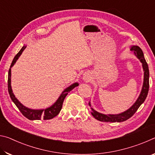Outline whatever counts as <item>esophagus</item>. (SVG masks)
Segmentation results:
<instances>
[{"label":"esophagus","instance_id":"1","mask_svg":"<svg viewBox=\"0 0 155 155\" xmlns=\"http://www.w3.org/2000/svg\"><path fill=\"white\" fill-rule=\"evenodd\" d=\"M91 79V77L90 74H84L83 76V80H84L85 81H89Z\"/></svg>","mask_w":155,"mask_h":155}]
</instances>
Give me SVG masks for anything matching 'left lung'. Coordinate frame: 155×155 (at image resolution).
<instances>
[{
    "instance_id": "1",
    "label": "left lung",
    "mask_w": 155,
    "mask_h": 155,
    "mask_svg": "<svg viewBox=\"0 0 155 155\" xmlns=\"http://www.w3.org/2000/svg\"><path fill=\"white\" fill-rule=\"evenodd\" d=\"M130 50L133 52L136 57L142 64L143 70V82L140 96H138L135 103L129 109L118 114H102V113H99L91 107V103L90 102L89 105L90 107L91 115L94 117V118L99 120V121L106 122H121L126 121V120L129 119L130 117H132L134 115L135 113L139 109V107L141 106V104L145 101L147 95H148L149 90V69L148 64H147L146 59L144 58L143 51L138 46L135 45L130 46Z\"/></svg>"
}]
</instances>
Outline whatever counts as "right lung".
<instances>
[{
    "label": "right lung",
    "mask_w": 155,
    "mask_h": 155,
    "mask_svg": "<svg viewBox=\"0 0 155 155\" xmlns=\"http://www.w3.org/2000/svg\"><path fill=\"white\" fill-rule=\"evenodd\" d=\"M27 46L25 45L21 48L20 51L18 52V53L15 56L14 60L11 64V66L9 70L8 73V91L11 98L12 101L14 102V103L16 105V107L20 110V112L22 113V115L25 117H27L30 120H40L41 119L44 120H51L52 119L53 117L57 116V115L59 114L60 111L62 108L63 103L65 98V96L68 95V92H70V91H72L74 87L78 86V84L77 82L74 83H72L71 85L68 86L65 90L62 91V93L60 94L58 99L57 100L55 103H54L52 105L50 106L49 107H47L46 109H33L28 108V107H25V105L20 103L18 101L16 97L15 96L14 92L12 91V85H11V77H12V73H11V69L14 66V65L15 64V62L17 61V60L19 58L20 56L22 54V52L24 51V50L26 48Z\"/></svg>",
    "instance_id": "1"
}]
</instances>
